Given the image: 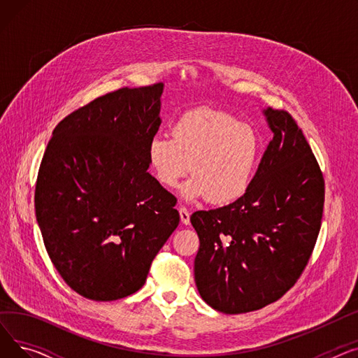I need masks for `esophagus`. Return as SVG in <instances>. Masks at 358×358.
Wrapping results in <instances>:
<instances>
[{"mask_svg": "<svg viewBox=\"0 0 358 358\" xmlns=\"http://www.w3.org/2000/svg\"><path fill=\"white\" fill-rule=\"evenodd\" d=\"M178 212H180L181 222H182L184 224H189V223H190V212L187 210L185 208H180V209H178Z\"/></svg>", "mask_w": 358, "mask_h": 358, "instance_id": "1", "label": "esophagus"}]
</instances>
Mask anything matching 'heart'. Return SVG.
Wrapping results in <instances>:
<instances>
[{"instance_id": "obj_1", "label": "heart", "mask_w": 358, "mask_h": 358, "mask_svg": "<svg viewBox=\"0 0 358 358\" xmlns=\"http://www.w3.org/2000/svg\"><path fill=\"white\" fill-rule=\"evenodd\" d=\"M171 136L157 135L146 146L150 171L162 185L174 189L192 166L193 177L182 189L187 199L228 204L248 192L261 155L254 127L224 111L200 107L181 115Z\"/></svg>"}]
</instances>
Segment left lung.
Masks as SVG:
<instances>
[{"mask_svg": "<svg viewBox=\"0 0 358 358\" xmlns=\"http://www.w3.org/2000/svg\"><path fill=\"white\" fill-rule=\"evenodd\" d=\"M262 113L274 136L248 192L190 217L200 239L197 290L229 315L264 308L293 287L321 229L325 182L302 129L285 110Z\"/></svg>", "mask_w": 358, "mask_h": 358, "instance_id": "8db88e82", "label": "left lung"}]
</instances>
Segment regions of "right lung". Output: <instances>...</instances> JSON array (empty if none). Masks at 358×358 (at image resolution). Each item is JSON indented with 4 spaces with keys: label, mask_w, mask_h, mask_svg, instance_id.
Returning a JSON list of instances; mask_svg holds the SVG:
<instances>
[{
    "label": "right lung",
    "mask_w": 358,
    "mask_h": 358,
    "mask_svg": "<svg viewBox=\"0 0 358 358\" xmlns=\"http://www.w3.org/2000/svg\"><path fill=\"white\" fill-rule=\"evenodd\" d=\"M164 84L120 88L53 130L34 192L46 251L78 294L110 302L138 292L180 222L177 199L148 173Z\"/></svg>",
    "instance_id": "1"
}]
</instances>
